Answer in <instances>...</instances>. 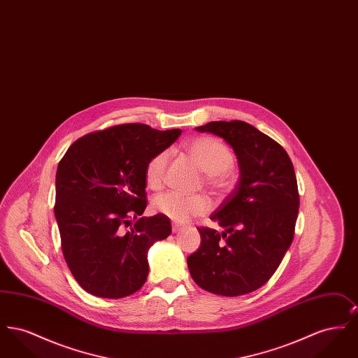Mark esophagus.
Masks as SVG:
<instances>
[{
    "mask_svg": "<svg viewBox=\"0 0 358 358\" xmlns=\"http://www.w3.org/2000/svg\"><path fill=\"white\" fill-rule=\"evenodd\" d=\"M182 229V225L181 224H177V222H173L171 224V231L176 234V232H178V231H181Z\"/></svg>",
    "mask_w": 358,
    "mask_h": 358,
    "instance_id": "1",
    "label": "esophagus"
}]
</instances>
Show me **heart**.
I'll return each mask as SVG.
<instances>
[{
    "label": "heart",
    "mask_w": 358,
    "mask_h": 358,
    "mask_svg": "<svg viewBox=\"0 0 358 358\" xmlns=\"http://www.w3.org/2000/svg\"><path fill=\"white\" fill-rule=\"evenodd\" d=\"M187 155L204 171V182L212 189H222L227 184L229 169L234 166V154L220 141L210 136H199L185 145ZM169 154L159 152L149 159L145 169L148 187H162ZM154 212L164 215L173 222H184L206 213L210 208L209 200L203 194L187 196L177 192H166L154 197Z\"/></svg>",
    "instance_id": "1"
}]
</instances>
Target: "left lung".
<instances>
[{
	"label": "left lung",
	"instance_id": "8db88e82",
	"mask_svg": "<svg viewBox=\"0 0 358 358\" xmlns=\"http://www.w3.org/2000/svg\"><path fill=\"white\" fill-rule=\"evenodd\" d=\"M200 133L222 138L236 154L240 177L210 215L224 228H197L200 248L187 257L193 280L205 291L238 296L262 287L292 243L299 193L286 150L243 120L209 122Z\"/></svg>",
	"mask_w": 358,
	"mask_h": 358
}]
</instances>
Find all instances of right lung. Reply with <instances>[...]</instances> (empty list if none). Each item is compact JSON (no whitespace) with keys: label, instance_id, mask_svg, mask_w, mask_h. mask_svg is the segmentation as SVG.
Returning a JSON list of instances; mask_svg holds the SVG:
<instances>
[{"label":"right lung","instance_id":"obj_1","mask_svg":"<svg viewBox=\"0 0 358 358\" xmlns=\"http://www.w3.org/2000/svg\"><path fill=\"white\" fill-rule=\"evenodd\" d=\"M180 134L124 123L79 138L60 159L55 217L69 271L87 292L118 299L146 282L148 251L171 224L159 213L142 217L145 169Z\"/></svg>","mask_w":358,"mask_h":358}]
</instances>
